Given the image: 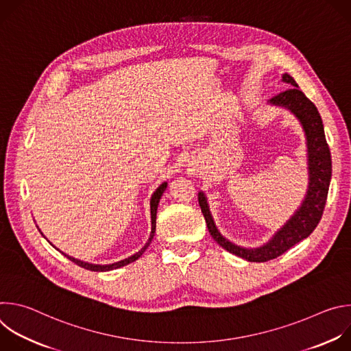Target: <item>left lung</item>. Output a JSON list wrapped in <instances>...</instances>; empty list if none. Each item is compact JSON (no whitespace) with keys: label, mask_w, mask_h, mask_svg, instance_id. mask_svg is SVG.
Returning a JSON list of instances; mask_svg holds the SVG:
<instances>
[{"label":"left lung","mask_w":351,"mask_h":351,"mask_svg":"<svg viewBox=\"0 0 351 351\" xmlns=\"http://www.w3.org/2000/svg\"><path fill=\"white\" fill-rule=\"evenodd\" d=\"M282 80L291 87L269 99V104L289 110L303 126L307 140L308 158V189L302 206L293 217L272 236V239L261 247L245 248L225 239L215 226L207 197L203 191L198 193V204L206 218L207 228L213 239L223 247L226 252L244 258L250 263H265L282 256L298 241L308 237L321 221L332 176V160L329 145L326 143L324 123L321 115L313 101L298 88L295 80L283 73Z\"/></svg>","instance_id":"1"}]
</instances>
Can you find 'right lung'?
<instances>
[{
  "mask_svg": "<svg viewBox=\"0 0 351 351\" xmlns=\"http://www.w3.org/2000/svg\"><path fill=\"white\" fill-rule=\"evenodd\" d=\"M168 183L164 182L162 184H160V187L154 191V194L152 195V199H149V208H152V233H149V237L147 240V243L144 244V247L141 250H138V252L122 261H118V263H114V264H107V265H99V264H90V263H84V261H80L77 258H73L65 253H62L66 258H69L72 263H75L76 265L84 268V269H88V271H94V272H106V271H112V269H117V268H121V267H125L133 261H136L137 258H140V256L145 252L147 247L149 245V243H152L153 237H154V233H156V219H157V208H158V203H160V198L162 195V193L165 191ZM43 234V233H41Z\"/></svg>",
  "mask_w": 351,
  "mask_h": 351,
  "instance_id": "add662e5",
  "label": "right lung"
}]
</instances>
